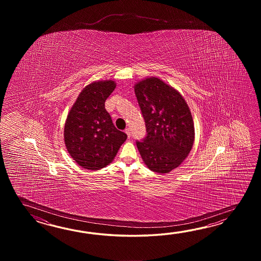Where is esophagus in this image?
Masks as SVG:
<instances>
[{
    "instance_id": "esophagus-1",
    "label": "esophagus",
    "mask_w": 261,
    "mask_h": 261,
    "mask_svg": "<svg viewBox=\"0 0 261 261\" xmlns=\"http://www.w3.org/2000/svg\"><path fill=\"white\" fill-rule=\"evenodd\" d=\"M125 133H126V134L128 135V138H130V136H132V133H130V129L129 128H127L126 129H125Z\"/></svg>"
}]
</instances>
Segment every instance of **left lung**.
Here are the masks:
<instances>
[{"label":"left lung","instance_id":"left-lung-1","mask_svg":"<svg viewBox=\"0 0 261 261\" xmlns=\"http://www.w3.org/2000/svg\"><path fill=\"white\" fill-rule=\"evenodd\" d=\"M146 135L136 141L151 171L168 173L188 156L194 142V123L189 106L175 89L156 77L134 87Z\"/></svg>","mask_w":261,"mask_h":261}]
</instances>
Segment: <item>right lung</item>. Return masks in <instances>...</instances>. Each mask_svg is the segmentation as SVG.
Here are the masks:
<instances>
[{"label": "right lung", "mask_w": 261, "mask_h": 261, "mask_svg": "<svg viewBox=\"0 0 261 261\" xmlns=\"http://www.w3.org/2000/svg\"><path fill=\"white\" fill-rule=\"evenodd\" d=\"M115 88L112 80L87 86L67 117L65 145L73 161L84 169L96 171L111 163L127 139L106 110V99Z\"/></svg>", "instance_id": "right-lung-1"}]
</instances>
